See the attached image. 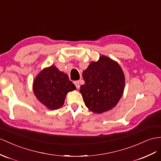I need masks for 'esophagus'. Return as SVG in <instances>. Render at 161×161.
<instances>
[{
    "label": "esophagus",
    "mask_w": 161,
    "mask_h": 161,
    "mask_svg": "<svg viewBox=\"0 0 161 161\" xmlns=\"http://www.w3.org/2000/svg\"><path fill=\"white\" fill-rule=\"evenodd\" d=\"M74 84H75V86H76V88H77V89L80 88V82H79V81H74Z\"/></svg>",
    "instance_id": "esophagus-1"
}]
</instances>
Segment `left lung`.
<instances>
[{
    "instance_id": "obj_1",
    "label": "left lung",
    "mask_w": 161,
    "mask_h": 161,
    "mask_svg": "<svg viewBox=\"0 0 161 161\" xmlns=\"http://www.w3.org/2000/svg\"><path fill=\"white\" fill-rule=\"evenodd\" d=\"M85 84L80 92L86 106L94 114H102L113 109L122 96L125 77L116 61L101 55L91 62L82 73Z\"/></svg>"
}]
</instances>
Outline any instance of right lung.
<instances>
[{
    "label": "right lung",
    "mask_w": 161,
    "mask_h": 161,
    "mask_svg": "<svg viewBox=\"0 0 161 161\" xmlns=\"http://www.w3.org/2000/svg\"><path fill=\"white\" fill-rule=\"evenodd\" d=\"M36 98L50 110L63 105L69 92L76 89L67 74L60 71L55 65L44 68L35 78L32 84Z\"/></svg>",
    "instance_id": "1"
}]
</instances>
